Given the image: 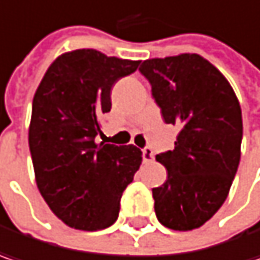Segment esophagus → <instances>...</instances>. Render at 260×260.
Wrapping results in <instances>:
<instances>
[{
	"label": "esophagus",
	"mask_w": 260,
	"mask_h": 260,
	"mask_svg": "<svg viewBox=\"0 0 260 260\" xmlns=\"http://www.w3.org/2000/svg\"><path fill=\"white\" fill-rule=\"evenodd\" d=\"M143 160H144V162H147V164L153 162L154 154H153V150H152V147H144V149H143Z\"/></svg>",
	"instance_id": "esophagus-1"
}]
</instances>
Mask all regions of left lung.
I'll list each match as a JSON object with an SVG mask.
<instances>
[{"instance_id":"left-lung-1","label":"left lung","mask_w":260,"mask_h":260,"mask_svg":"<svg viewBox=\"0 0 260 260\" xmlns=\"http://www.w3.org/2000/svg\"><path fill=\"white\" fill-rule=\"evenodd\" d=\"M140 73L165 123L178 129L173 150L156 154L167 181L152 189L154 213L174 231H192L223 205L241 157L243 116L224 76L197 53L144 60Z\"/></svg>"}]
</instances>
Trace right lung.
Segmentation results:
<instances>
[{"instance_id": "1", "label": "right lung", "mask_w": 260, "mask_h": 260, "mask_svg": "<svg viewBox=\"0 0 260 260\" xmlns=\"http://www.w3.org/2000/svg\"><path fill=\"white\" fill-rule=\"evenodd\" d=\"M138 65L79 49L53 60L37 89L28 137L37 186L70 228L100 231L114 223L141 165V150L132 144L95 143L100 117L111 110L113 84Z\"/></svg>"}]
</instances>
